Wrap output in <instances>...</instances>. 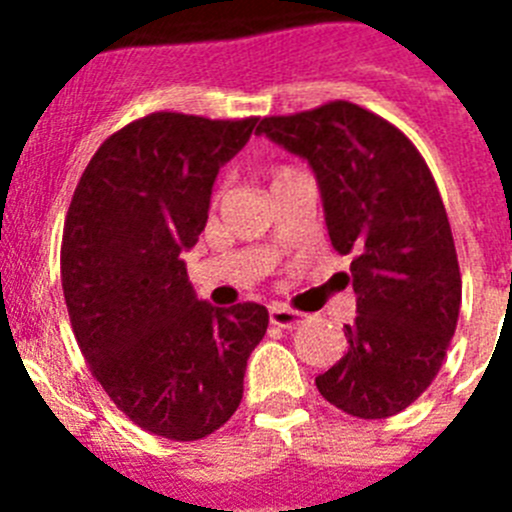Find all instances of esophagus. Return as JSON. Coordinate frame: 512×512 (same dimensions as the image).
<instances>
[{
    "label": "esophagus",
    "instance_id": "34e87169",
    "mask_svg": "<svg viewBox=\"0 0 512 512\" xmlns=\"http://www.w3.org/2000/svg\"><path fill=\"white\" fill-rule=\"evenodd\" d=\"M269 320H271V325H277V328L292 330V328H297V325L305 323V312L289 310V307H284V305H271Z\"/></svg>",
    "mask_w": 512,
    "mask_h": 512
}]
</instances>
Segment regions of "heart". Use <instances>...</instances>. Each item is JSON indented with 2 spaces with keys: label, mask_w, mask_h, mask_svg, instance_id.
Instances as JSON below:
<instances>
[{
  "label": "heart",
  "mask_w": 512,
  "mask_h": 512,
  "mask_svg": "<svg viewBox=\"0 0 512 512\" xmlns=\"http://www.w3.org/2000/svg\"><path fill=\"white\" fill-rule=\"evenodd\" d=\"M289 174H295V171L287 169V166H284V169H277V171H274V182H279V179H284V176H289ZM274 182H271V184H274Z\"/></svg>",
  "instance_id": "1"
}]
</instances>
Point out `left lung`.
Masks as SVG:
<instances>
[{"label": "left lung", "mask_w": 512, "mask_h": 512, "mask_svg": "<svg viewBox=\"0 0 512 512\" xmlns=\"http://www.w3.org/2000/svg\"><path fill=\"white\" fill-rule=\"evenodd\" d=\"M256 133L305 158L330 243L354 253L356 320L341 361L315 377L320 395L354 418H390L433 382L459 320V261L431 171L395 125L341 99L264 117Z\"/></svg>", "instance_id": "left-lung-1"}]
</instances>
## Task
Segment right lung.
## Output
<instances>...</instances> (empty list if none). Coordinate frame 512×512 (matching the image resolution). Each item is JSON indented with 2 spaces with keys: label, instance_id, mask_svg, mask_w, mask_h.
Segmentation results:
<instances>
[{
  "label": "right lung",
  "instance_id": "add662e5",
  "mask_svg": "<svg viewBox=\"0 0 512 512\" xmlns=\"http://www.w3.org/2000/svg\"><path fill=\"white\" fill-rule=\"evenodd\" d=\"M259 117L153 112L104 140L76 184L61 246L71 328L89 369L143 431L197 441L238 410L269 312L197 300V243L217 171Z\"/></svg>",
  "mask_w": 512,
  "mask_h": 512
}]
</instances>
